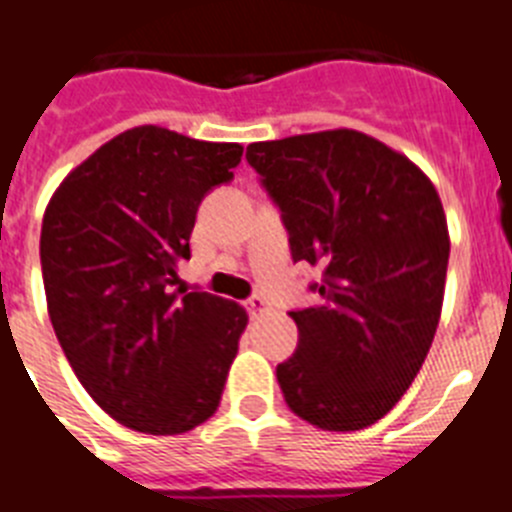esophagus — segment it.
<instances>
[{
  "label": "esophagus",
  "mask_w": 512,
  "mask_h": 512,
  "mask_svg": "<svg viewBox=\"0 0 512 512\" xmlns=\"http://www.w3.org/2000/svg\"><path fill=\"white\" fill-rule=\"evenodd\" d=\"M247 309H249V315L257 317V315H263V312H268V302H265L263 296H249Z\"/></svg>",
  "instance_id": "obj_1"
}]
</instances>
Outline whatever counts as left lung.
I'll return each mask as SVG.
<instances>
[{"label": "left lung", "mask_w": 512, "mask_h": 512, "mask_svg": "<svg viewBox=\"0 0 512 512\" xmlns=\"http://www.w3.org/2000/svg\"><path fill=\"white\" fill-rule=\"evenodd\" d=\"M281 210L294 263L322 268L299 343L276 367L296 416L333 432L393 409L435 338L450 239L437 190L401 153L356 130L247 145Z\"/></svg>", "instance_id": "8db88e82"}]
</instances>
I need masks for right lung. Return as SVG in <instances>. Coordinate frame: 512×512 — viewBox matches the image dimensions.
<instances>
[{"label":"right lung","instance_id":"1","mask_svg":"<svg viewBox=\"0 0 512 512\" xmlns=\"http://www.w3.org/2000/svg\"><path fill=\"white\" fill-rule=\"evenodd\" d=\"M242 145L135 127L72 171L46 208L41 273L54 333L88 395L145 435L216 414L247 325L239 304L174 289L197 208Z\"/></svg>","mask_w":512,"mask_h":512}]
</instances>
